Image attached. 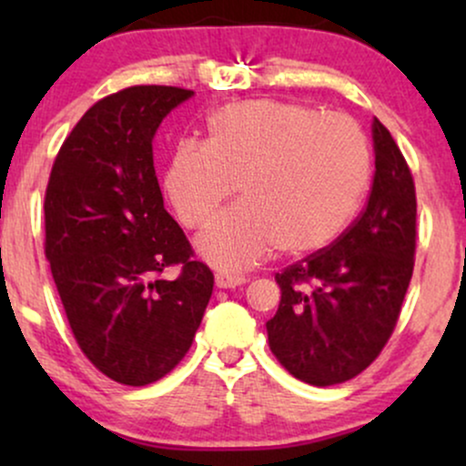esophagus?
Masks as SVG:
<instances>
[{
  "instance_id": "esophagus-1",
  "label": "esophagus",
  "mask_w": 466,
  "mask_h": 466,
  "mask_svg": "<svg viewBox=\"0 0 466 466\" xmlns=\"http://www.w3.org/2000/svg\"><path fill=\"white\" fill-rule=\"evenodd\" d=\"M248 280L243 274H234V271H217L215 274V282L218 289H234Z\"/></svg>"
}]
</instances>
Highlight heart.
Instances as JSON below:
<instances>
[{"label": "heart", "mask_w": 466, "mask_h": 466, "mask_svg": "<svg viewBox=\"0 0 466 466\" xmlns=\"http://www.w3.org/2000/svg\"><path fill=\"white\" fill-rule=\"evenodd\" d=\"M370 181L366 136L346 116L280 100H245L208 117V140L179 142L164 188L188 228L237 190L240 201L197 238L218 269H248L276 248L311 254L350 223Z\"/></svg>", "instance_id": "b5f03b06"}]
</instances>
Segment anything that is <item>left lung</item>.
Here are the masks:
<instances>
[{
  "mask_svg": "<svg viewBox=\"0 0 466 466\" xmlns=\"http://www.w3.org/2000/svg\"><path fill=\"white\" fill-rule=\"evenodd\" d=\"M374 179L357 221L329 248L276 274L280 304L269 349L296 379L326 388L366 370L388 344L416 251L410 166L374 117Z\"/></svg>",
  "mask_w": 466,
  "mask_h": 466,
  "instance_id": "8db88e82",
  "label": "left lung"
}]
</instances>
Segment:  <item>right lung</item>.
I'll return each instance as SVG.
<instances>
[{"mask_svg": "<svg viewBox=\"0 0 466 466\" xmlns=\"http://www.w3.org/2000/svg\"><path fill=\"white\" fill-rule=\"evenodd\" d=\"M195 92L136 85L98 100L63 142L46 188V258L69 329L100 372L148 386L188 352L215 276L166 212L153 137ZM179 266L175 281L158 274Z\"/></svg>", "mask_w": 466, "mask_h": 466, "instance_id": "right-lung-1", "label": "right lung"}]
</instances>
